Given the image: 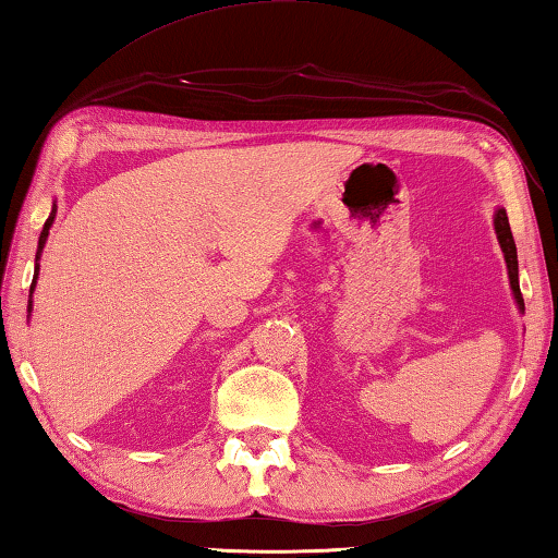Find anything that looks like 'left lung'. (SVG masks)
Returning <instances> with one entry per match:
<instances>
[{
  "instance_id": "8db88e82",
  "label": "left lung",
  "mask_w": 558,
  "mask_h": 558,
  "mask_svg": "<svg viewBox=\"0 0 558 558\" xmlns=\"http://www.w3.org/2000/svg\"><path fill=\"white\" fill-rule=\"evenodd\" d=\"M495 232H497V240H500V247L505 252V262H507V271H510V284L514 291L517 306L524 311V299L520 291V271H517V247H514V238L510 230V220H507V213L502 208L495 213Z\"/></svg>"
}]
</instances>
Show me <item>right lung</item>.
<instances>
[{
  "instance_id": "obj_1",
  "label": "right lung",
  "mask_w": 558,
  "mask_h": 558,
  "mask_svg": "<svg viewBox=\"0 0 558 558\" xmlns=\"http://www.w3.org/2000/svg\"><path fill=\"white\" fill-rule=\"evenodd\" d=\"M53 218H56V208H53V213L48 215V220H46V225H44V230H41V238H38V252H36V259H38V254H41V250H44V244H46V238H48V228H51V222H53ZM36 269H38V264H36ZM34 284H36V279H34ZM34 284H32V291H34ZM28 308H32V301H28Z\"/></svg>"
}]
</instances>
